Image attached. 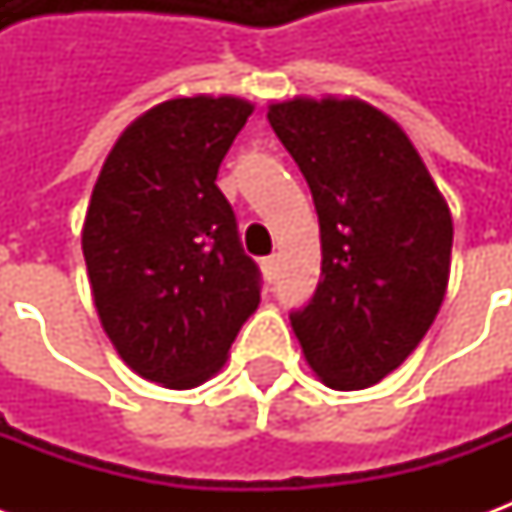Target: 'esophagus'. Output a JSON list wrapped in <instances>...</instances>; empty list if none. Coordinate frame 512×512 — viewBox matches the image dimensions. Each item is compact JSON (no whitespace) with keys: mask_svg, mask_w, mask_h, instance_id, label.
I'll list each match as a JSON object with an SVG mask.
<instances>
[{"mask_svg":"<svg viewBox=\"0 0 512 512\" xmlns=\"http://www.w3.org/2000/svg\"><path fill=\"white\" fill-rule=\"evenodd\" d=\"M260 266H263V274H266V279H268V282H271V279L277 277L279 257H277V255H268V257H263V263H260Z\"/></svg>","mask_w":512,"mask_h":512,"instance_id":"obj_1","label":"esophagus"}]
</instances>
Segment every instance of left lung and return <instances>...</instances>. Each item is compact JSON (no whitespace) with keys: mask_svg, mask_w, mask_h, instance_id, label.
I'll return each mask as SVG.
<instances>
[{"mask_svg":"<svg viewBox=\"0 0 512 512\" xmlns=\"http://www.w3.org/2000/svg\"><path fill=\"white\" fill-rule=\"evenodd\" d=\"M268 123L312 191L321 282L290 312L310 367L365 389L403 365L450 279L452 216L403 128L354 98L271 104Z\"/></svg>","mask_w":512,"mask_h":512,"instance_id":"8db88e82","label":"left lung"}]
</instances>
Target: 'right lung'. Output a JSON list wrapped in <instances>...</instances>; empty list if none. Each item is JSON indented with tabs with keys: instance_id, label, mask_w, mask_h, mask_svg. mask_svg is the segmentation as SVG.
Instances as JSON below:
<instances>
[{
	"instance_id": "add662e5",
	"label": "right lung",
	"mask_w": 512,
	"mask_h": 512,
	"mask_svg": "<svg viewBox=\"0 0 512 512\" xmlns=\"http://www.w3.org/2000/svg\"><path fill=\"white\" fill-rule=\"evenodd\" d=\"M252 104L175 98L123 131L98 175L82 252L98 318L131 370L189 389L224 365L260 304L216 172Z\"/></svg>"
}]
</instances>
